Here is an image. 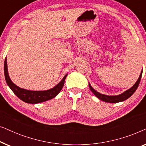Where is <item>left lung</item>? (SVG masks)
Here are the masks:
<instances>
[{"mask_svg": "<svg viewBox=\"0 0 146 146\" xmlns=\"http://www.w3.org/2000/svg\"><path fill=\"white\" fill-rule=\"evenodd\" d=\"M141 75H142V71H141L140 75H139L138 80H137L135 84L133 85L130 89L127 90L121 94H119L117 96H106V95L102 94L94 90L90 84H89V87L90 88L91 91L94 93V94L98 98L101 100L106 102H109V103L120 102L124 101L125 100L128 99L135 92V90H136V89L137 88V87H138L139 82H140Z\"/></svg>", "mask_w": 146, "mask_h": 146, "instance_id": "left-lung-1", "label": "left lung"}]
</instances>
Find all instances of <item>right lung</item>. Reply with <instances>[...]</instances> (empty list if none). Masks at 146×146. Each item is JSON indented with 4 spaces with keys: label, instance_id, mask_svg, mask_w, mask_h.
Wrapping results in <instances>:
<instances>
[{
    "label": "right lung",
    "instance_id": "obj_1",
    "mask_svg": "<svg viewBox=\"0 0 146 146\" xmlns=\"http://www.w3.org/2000/svg\"><path fill=\"white\" fill-rule=\"evenodd\" d=\"M4 72H5L6 82H7L10 88L13 90L15 94L18 98H19L21 100L29 104H38L43 102L52 99L53 98L56 96L60 93V92L61 91V90L62 89L64 84L65 79L68 75V74H66L65 76L63 78V79L58 84H57L53 88L50 89L48 90L31 91L21 88L11 81L9 76V73H8L7 58H5V64H4Z\"/></svg>",
    "mask_w": 146,
    "mask_h": 146
}]
</instances>
